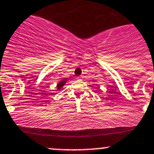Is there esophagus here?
Segmentation results:
<instances>
[{"mask_svg": "<svg viewBox=\"0 0 154 154\" xmlns=\"http://www.w3.org/2000/svg\"><path fill=\"white\" fill-rule=\"evenodd\" d=\"M77 80H80V77H77Z\"/></svg>", "mask_w": 154, "mask_h": 154, "instance_id": "34e87169", "label": "esophagus"}]
</instances>
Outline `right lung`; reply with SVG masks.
I'll return each instance as SVG.
<instances>
[{
	"instance_id": "1",
	"label": "right lung",
	"mask_w": 154,
	"mask_h": 154,
	"mask_svg": "<svg viewBox=\"0 0 154 154\" xmlns=\"http://www.w3.org/2000/svg\"><path fill=\"white\" fill-rule=\"evenodd\" d=\"M65 82H66V81H62V82H59V83H58V85H57V88L58 89H60V88H61V87L63 86V85H64V83Z\"/></svg>"
}]
</instances>
